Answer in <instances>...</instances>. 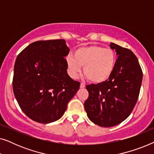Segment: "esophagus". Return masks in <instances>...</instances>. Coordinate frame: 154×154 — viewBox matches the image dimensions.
<instances>
[{"mask_svg": "<svg viewBox=\"0 0 154 154\" xmlns=\"http://www.w3.org/2000/svg\"><path fill=\"white\" fill-rule=\"evenodd\" d=\"M85 87V84L83 83H81V85H80V88H84Z\"/></svg>", "mask_w": 154, "mask_h": 154, "instance_id": "1", "label": "esophagus"}]
</instances>
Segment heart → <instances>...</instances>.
<instances>
[{
  "label": "heart",
  "instance_id": "b5f03b06",
  "mask_svg": "<svg viewBox=\"0 0 154 154\" xmlns=\"http://www.w3.org/2000/svg\"><path fill=\"white\" fill-rule=\"evenodd\" d=\"M68 72L73 79L81 73L82 66L85 77L99 84L107 81L113 73L116 63L115 52L110 48L97 45L81 46L75 50L73 56L66 59Z\"/></svg>",
  "mask_w": 154,
  "mask_h": 154
}]
</instances>
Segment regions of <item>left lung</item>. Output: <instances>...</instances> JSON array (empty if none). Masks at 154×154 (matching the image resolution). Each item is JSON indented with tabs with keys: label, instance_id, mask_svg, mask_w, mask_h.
Returning <instances> with one entry per match:
<instances>
[{
	"label": "left lung",
	"instance_id": "8db88e82",
	"mask_svg": "<svg viewBox=\"0 0 154 154\" xmlns=\"http://www.w3.org/2000/svg\"><path fill=\"white\" fill-rule=\"evenodd\" d=\"M118 55L115 69L105 82L86 86L89 97L84 103L88 117L101 127H112L130 115L142 85L143 73L139 61L127 48L111 43Z\"/></svg>",
	"mask_w": 154,
	"mask_h": 154
}]
</instances>
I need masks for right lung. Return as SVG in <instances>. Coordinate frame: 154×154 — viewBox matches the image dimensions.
I'll list each match as a JSON object with an SVG mask.
<instances>
[{
  "label": "right lung",
  "instance_id": "1",
  "mask_svg": "<svg viewBox=\"0 0 154 154\" xmlns=\"http://www.w3.org/2000/svg\"><path fill=\"white\" fill-rule=\"evenodd\" d=\"M64 39L38 41L17 57L12 88L23 112L33 121L50 123L60 119L80 83L67 73Z\"/></svg>",
  "mask_w": 154,
  "mask_h": 154
}]
</instances>
